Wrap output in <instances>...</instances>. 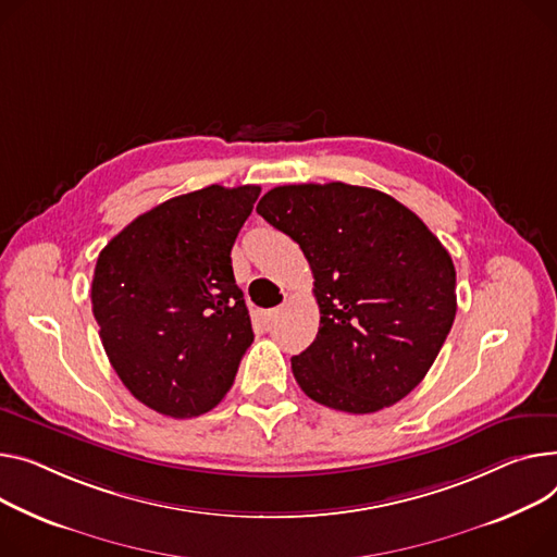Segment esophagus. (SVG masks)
Returning a JSON list of instances; mask_svg holds the SVG:
<instances>
[{
    "mask_svg": "<svg viewBox=\"0 0 557 557\" xmlns=\"http://www.w3.org/2000/svg\"><path fill=\"white\" fill-rule=\"evenodd\" d=\"M280 313V309H267V311H259V320H262L264 324H269L271 320H275V315Z\"/></svg>",
    "mask_w": 557,
    "mask_h": 557,
    "instance_id": "34e87169",
    "label": "esophagus"
}]
</instances>
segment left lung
I'll list each match as a JSON object with an SVG mask.
<instances>
[{
	"label": "left lung",
	"instance_id": "obj_1",
	"mask_svg": "<svg viewBox=\"0 0 557 557\" xmlns=\"http://www.w3.org/2000/svg\"><path fill=\"white\" fill-rule=\"evenodd\" d=\"M257 214L302 248L315 280L318 336L290 358L302 392L349 414L410 394L455 322L450 252L410 208L341 181L280 185Z\"/></svg>",
	"mask_w": 557,
	"mask_h": 557
}]
</instances>
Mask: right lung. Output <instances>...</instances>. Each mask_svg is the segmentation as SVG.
Returning <instances> with one entry per match:
<instances>
[{"mask_svg": "<svg viewBox=\"0 0 557 557\" xmlns=\"http://www.w3.org/2000/svg\"><path fill=\"white\" fill-rule=\"evenodd\" d=\"M259 185H208L136 216L98 255L91 307L123 385L172 419L210 412L252 343L233 244Z\"/></svg>", "mask_w": 557, "mask_h": 557, "instance_id": "obj_1", "label": "right lung"}]
</instances>
